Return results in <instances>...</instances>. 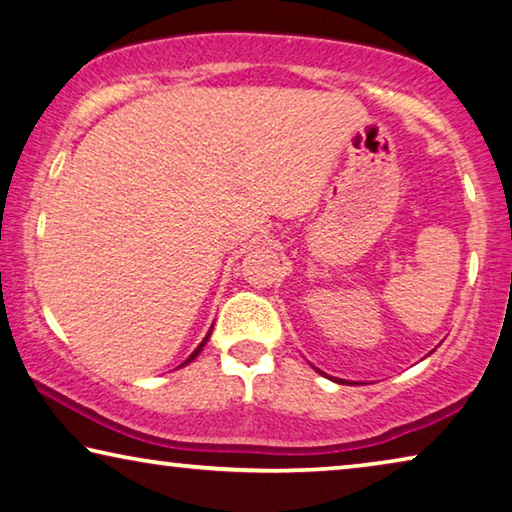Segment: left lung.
I'll return each mask as SVG.
<instances>
[{"label":"left lung","mask_w":512,"mask_h":512,"mask_svg":"<svg viewBox=\"0 0 512 512\" xmlns=\"http://www.w3.org/2000/svg\"><path fill=\"white\" fill-rule=\"evenodd\" d=\"M335 383H344V380H335Z\"/></svg>","instance_id":"1"}]
</instances>
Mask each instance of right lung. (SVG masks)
<instances>
[{
    "label": "right lung",
    "instance_id": "1",
    "mask_svg": "<svg viewBox=\"0 0 512 512\" xmlns=\"http://www.w3.org/2000/svg\"><path fill=\"white\" fill-rule=\"evenodd\" d=\"M209 335H212V330H209V332H207V337H205V339H202V342H200V346L196 348V351H193V353L189 355V358H186V360H184V362L180 364V367H184V364H189V362H193V360H196V358H198V353L202 351V346H205V344H207V339H209Z\"/></svg>",
    "mask_w": 512,
    "mask_h": 512
}]
</instances>
